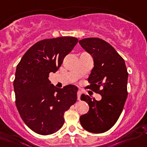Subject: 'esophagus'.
<instances>
[{"instance_id":"1","label":"esophagus","mask_w":147,"mask_h":147,"mask_svg":"<svg viewBox=\"0 0 147 147\" xmlns=\"http://www.w3.org/2000/svg\"><path fill=\"white\" fill-rule=\"evenodd\" d=\"M81 95H82V92H81L80 90H78V92H77V98H78V100H80Z\"/></svg>"}]
</instances>
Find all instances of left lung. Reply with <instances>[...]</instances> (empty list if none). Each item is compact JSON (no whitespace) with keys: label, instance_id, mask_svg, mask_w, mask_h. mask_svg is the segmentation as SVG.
I'll return each instance as SVG.
<instances>
[{"label":"left lung","instance_id":"1","mask_svg":"<svg viewBox=\"0 0 147 147\" xmlns=\"http://www.w3.org/2000/svg\"><path fill=\"white\" fill-rule=\"evenodd\" d=\"M79 42L94 60L88 88L102 96L98 101L87 95H81L90 109L81 116L80 123L90 133H104L114 125L123 109L127 97L128 73L124 59L104 40L87 38Z\"/></svg>","mask_w":147,"mask_h":147}]
</instances>
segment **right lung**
Here are the masks:
<instances>
[{
    "mask_svg": "<svg viewBox=\"0 0 147 147\" xmlns=\"http://www.w3.org/2000/svg\"><path fill=\"white\" fill-rule=\"evenodd\" d=\"M78 43L74 37L47 38L36 43L18 63L14 81L16 106L26 125L40 135H50L64 124V113L77 100L78 88L51 84L64 57Z\"/></svg>",
    "mask_w": 147,
    "mask_h": 147,
    "instance_id": "1",
    "label": "right lung"
}]
</instances>
